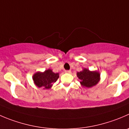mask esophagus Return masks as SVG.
Instances as JSON below:
<instances>
[{"label": "esophagus", "mask_w": 129, "mask_h": 129, "mask_svg": "<svg viewBox=\"0 0 129 129\" xmlns=\"http://www.w3.org/2000/svg\"><path fill=\"white\" fill-rule=\"evenodd\" d=\"M65 72H66V73L69 74V73H71V70H67V71H65Z\"/></svg>", "instance_id": "obj_1"}]
</instances>
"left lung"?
Instances as JSON below:
<instances>
[{
  "mask_svg": "<svg viewBox=\"0 0 129 129\" xmlns=\"http://www.w3.org/2000/svg\"><path fill=\"white\" fill-rule=\"evenodd\" d=\"M77 76L81 80L80 83L83 87H91L98 83L100 79V74L97 71H90L84 68L82 71L77 73Z\"/></svg>",
  "mask_w": 129,
  "mask_h": 129,
  "instance_id": "left-lung-1",
  "label": "left lung"
}]
</instances>
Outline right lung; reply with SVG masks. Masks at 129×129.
Returning a JSON list of instances; mask_svg holds the SVG:
<instances>
[{"label":"right lung","instance_id":"add662e5","mask_svg":"<svg viewBox=\"0 0 129 129\" xmlns=\"http://www.w3.org/2000/svg\"><path fill=\"white\" fill-rule=\"evenodd\" d=\"M59 77L58 73H54L51 69L46 70L45 72H38L33 76L34 83L38 87H43V89L51 88L52 83L55 82Z\"/></svg>","mask_w":129,"mask_h":129}]
</instances>
